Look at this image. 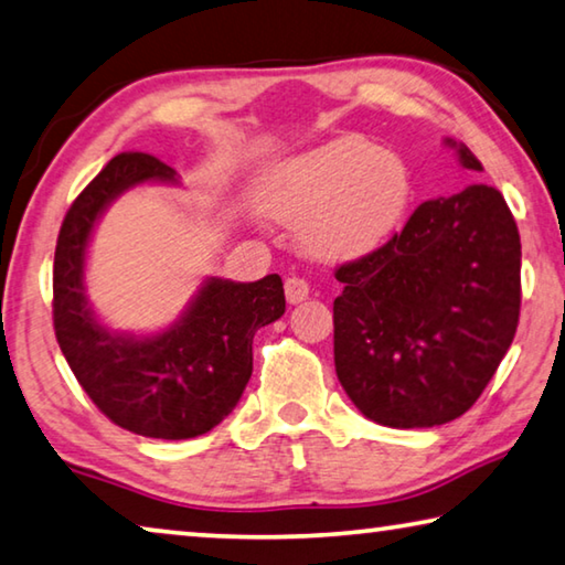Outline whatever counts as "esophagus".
<instances>
[{"label": "esophagus", "instance_id": "obj_1", "mask_svg": "<svg viewBox=\"0 0 565 565\" xmlns=\"http://www.w3.org/2000/svg\"><path fill=\"white\" fill-rule=\"evenodd\" d=\"M284 291H286V301L299 303L309 297V284L307 279H301V276H289L284 284Z\"/></svg>", "mask_w": 565, "mask_h": 565}]
</instances>
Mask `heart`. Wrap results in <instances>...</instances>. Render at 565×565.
Wrapping results in <instances>:
<instances>
[{
    "mask_svg": "<svg viewBox=\"0 0 565 565\" xmlns=\"http://www.w3.org/2000/svg\"><path fill=\"white\" fill-rule=\"evenodd\" d=\"M264 205L301 221L303 246L321 256H360L397 226L409 201V170L364 138H339L286 160L266 175Z\"/></svg>",
    "mask_w": 565,
    "mask_h": 565,
    "instance_id": "b5f03b06",
    "label": "heart"
}]
</instances>
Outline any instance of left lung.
<instances>
[{"label":"left lung","instance_id":"8db88e82","mask_svg":"<svg viewBox=\"0 0 565 565\" xmlns=\"http://www.w3.org/2000/svg\"><path fill=\"white\" fill-rule=\"evenodd\" d=\"M460 163L482 170L470 148ZM334 364L372 423L435 427L476 405L521 317V236L486 183L419 203L405 228L337 266Z\"/></svg>","mask_w":565,"mask_h":565}]
</instances>
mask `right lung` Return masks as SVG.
Here are the masks:
<instances>
[{"mask_svg": "<svg viewBox=\"0 0 565 565\" xmlns=\"http://www.w3.org/2000/svg\"><path fill=\"white\" fill-rule=\"evenodd\" d=\"M142 181H175V170L128 150L70 205L55 248L52 321L79 387L110 423L142 437L188 440L216 427L244 395L254 370V334L284 315V284L279 274L250 284L209 279L163 334L105 329L85 299V250L110 201Z\"/></svg>", "mask_w": 565, "mask_h": 565, "instance_id": "right-lung-1", "label": "right lung"}]
</instances>
